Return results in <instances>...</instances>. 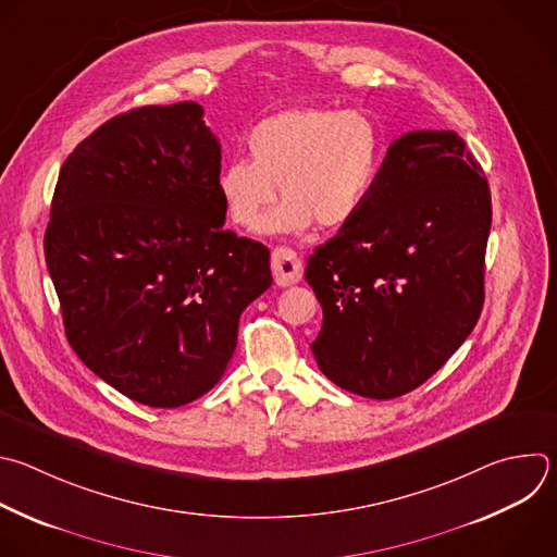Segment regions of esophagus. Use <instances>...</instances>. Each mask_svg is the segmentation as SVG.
Returning a JSON list of instances; mask_svg holds the SVG:
<instances>
[{"instance_id": "34e87169", "label": "esophagus", "mask_w": 557, "mask_h": 557, "mask_svg": "<svg viewBox=\"0 0 557 557\" xmlns=\"http://www.w3.org/2000/svg\"><path fill=\"white\" fill-rule=\"evenodd\" d=\"M271 269H273V277L277 286H293L301 280L304 267L301 260L297 258L295 251L286 249V247H277L271 256Z\"/></svg>"}]
</instances>
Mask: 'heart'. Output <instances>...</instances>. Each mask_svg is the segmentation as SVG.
Segmentation results:
<instances>
[{
	"label": "heart",
	"instance_id": "obj_1",
	"mask_svg": "<svg viewBox=\"0 0 557 557\" xmlns=\"http://www.w3.org/2000/svg\"><path fill=\"white\" fill-rule=\"evenodd\" d=\"M249 159L227 161L216 188L230 223L243 232L304 234L341 230L374 195L387 157L385 131L364 111L299 107L258 122ZM285 201L261 221L276 185Z\"/></svg>",
	"mask_w": 557,
	"mask_h": 557
}]
</instances>
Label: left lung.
<instances>
[{
    "label": "left lung",
    "instance_id": "obj_1",
    "mask_svg": "<svg viewBox=\"0 0 557 557\" xmlns=\"http://www.w3.org/2000/svg\"><path fill=\"white\" fill-rule=\"evenodd\" d=\"M490 225L483 168L455 131L396 139L367 206L308 258L321 372L374 400L426 383L479 321Z\"/></svg>",
    "mask_w": 557,
    "mask_h": 557
}]
</instances>
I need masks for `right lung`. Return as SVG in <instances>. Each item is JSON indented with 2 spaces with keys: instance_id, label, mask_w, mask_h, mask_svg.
<instances>
[{
  "instance_id": "add662e5",
  "label": "right lung",
  "mask_w": 557,
  "mask_h": 557,
  "mask_svg": "<svg viewBox=\"0 0 557 557\" xmlns=\"http://www.w3.org/2000/svg\"><path fill=\"white\" fill-rule=\"evenodd\" d=\"M221 144L203 107L115 115L65 159L46 264L78 358L122 396L176 409L225 374L269 249L223 230Z\"/></svg>"
}]
</instances>
